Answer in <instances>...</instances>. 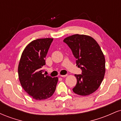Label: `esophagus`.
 Masks as SVG:
<instances>
[{
    "instance_id": "34e87169",
    "label": "esophagus",
    "mask_w": 121,
    "mask_h": 121,
    "mask_svg": "<svg viewBox=\"0 0 121 121\" xmlns=\"http://www.w3.org/2000/svg\"><path fill=\"white\" fill-rule=\"evenodd\" d=\"M68 76L67 74H65V75H60L61 77H66V76Z\"/></svg>"
}]
</instances>
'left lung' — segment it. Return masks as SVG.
Listing matches in <instances>:
<instances>
[{
  "label": "left lung",
  "mask_w": 121,
  "mask_h": 121,
  "mask_svg": "<svg viewBox=\"0 0 121 121\" xmlns=\"http://www.w3.org/2000/svg\"><path fill=\"white\" fill-rule=\"evenodd\" d=\"M64 42L72 50L76 65L82 74H75L77 84L73 92L80 95H89L96 91L104 78L105 59L100 47L93 37L76 34L66 37Z\"/></svg>",
  "instance_id": "1"
}]
</instances>
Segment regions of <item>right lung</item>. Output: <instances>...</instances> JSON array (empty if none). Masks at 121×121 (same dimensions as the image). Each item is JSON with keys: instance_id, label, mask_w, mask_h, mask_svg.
<instances>
[{"instance_id": "obj_1", "label": "right lung", "mask_w": 121, "mask_h": 121, "mask_svg": "<svg viewBox=\"0 0 121 121\" xmlns=\"http://www.w3.org/2000/svg\"><path fill=\"white\" fill-rule=\"evenodd\" d=\"M53 39H39L26 46L21 56L18 74L21 85L32 98L43 100L56 90L58 77L43 74L45 59Z\"/></svg>"}]
</instances>
